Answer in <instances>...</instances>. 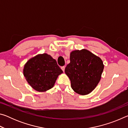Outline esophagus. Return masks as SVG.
<instances>
[{"mask_svg":"<svg viewBox=\"0 0 128 128\" xmlns=\"http://www.w3.org/2000/svg\"><path fill=\"white\" fill-rule=\"evenodd\" d=\"M65 68H66V67H65L64 66H62L61 67V69H62V70L63 71V72H64V70H65Z\"/></svg>","mask_w":128,"mask_h":128,"instance_id":"1","label":"esophagus"}]
</instances>
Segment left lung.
Wrapping results in <instances>:
<instances>
[{"label":"left lung","mask_w":128,"mask_h":128,"mask_svg":"<svg viewBox=\"0 0 128 128\" xmlns=\"http://www.w3.org/2000/svg\"><path fill=\"white\" fill-rule=\"evenodd\" d=\"M104 64L100 58L88 50L73 51L70 54V63L65 73L71 82V87L77 94H88L100 81Z\"/></svg>","instance_id":"obj_1"}]
</instances>
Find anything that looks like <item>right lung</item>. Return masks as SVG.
I'll return each instance as SVG.
<instances>
[{
	"mask_svg": "<svg viewBox=\"0 0 128 128\" xmlns=\"http://www.w3.org/2000/svg\"><path fill=\"white\" fill-rule=\"evenodd\" d=\"M62 70L56 60L47 54H38L26 62L24 76L31 87L39 92H44L55 85Z\"/></svg>",
	"mask_w": 128,
	"mask_h": 128,
	"instance_id": "right-lung-1",
	"label": "right lung"
}]
</instances>
